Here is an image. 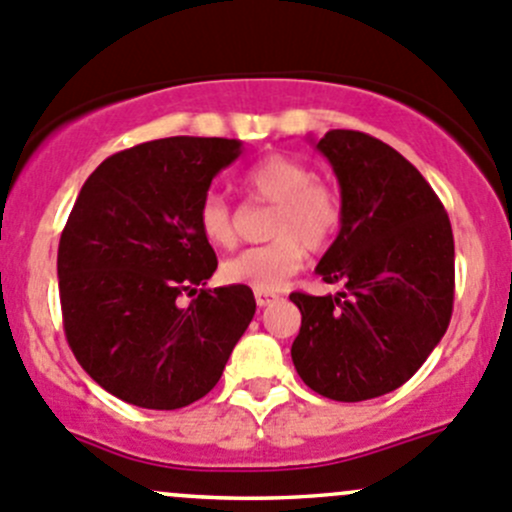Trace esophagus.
I'll use <instances>...</instances> for the list:
<instances>
[{"label":"esophagus","instance_id":"1","mask_svg":"<svg viewBox=\"0 0 512 512\" xmlns=\"http://www.w3.org/2000/svg\"><path fill=\"white\" fill-rule=\"evenodd\" d=\"M276 293H271V291H256V303H258V306H271V303L273 301H276Z\"/></svg>","mask_w":512,"mask_h":512}]
</instances>
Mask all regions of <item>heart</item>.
<instances>
[{"instance_id": "1", "label": "heart", "mask_w": 512, "mask_h": 512, "mask_svg": "<svg viewBox=\"0 0 512 512\" xmlns=\"http://www.w3.org/2000/svg\"><path fill=\"white\" fill-rule=\"evenodd\" d=\"M246 189L256 199L273 204L266 246H254L231 256L221 266V278L254 291H278L308 251H321L336 236L343 219L341 196L313 176L311 166L286 154H271L246 171ZM199 231L211 246L229 249L236 241V219L221 194H206L199 206Z\"/></svg>"}]
</instances>
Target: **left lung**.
Wrapping results in <instances>:
<instances>
[{"instance_id":"obj_1","label":"left lung","mask_w":512,"mask_h":512,"mask_svg":"<svg viewBox=\"0 0 512 512\" xmlns=\"http://www.w3.org/2000/svg\"><path fill=\"white\" fill-rule=\"evenodd\" d=\"M316 149L333 166L343 206L316 273L343 288L291 293L301 311L291 358L311 391L368 401L401 388L448 328L453 229L421 171L376 136L331 129Z\"/></svg>"}]
</instances>
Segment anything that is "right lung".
I'll return each mask as SVG.
<instances>
[{"mask_svg": "<svg viewBox=\"0 0 512 512\" xmlns=\"http://www.w3.org/2000/svg\"><path fill=\"white\" fill-rule=\"evenodd\" d=\"M239 139L171 136L119 151L84 181L59 239L64 333L104 391L176 411L219 383L256 313L249 286L204 288L214 249L199 206ZM200 296L186 309L181 292Z\"/></svg>", "mask_w": 512, "mask_h": 512, "instance_id": "1", "label": "right lung"}]
</instances>
